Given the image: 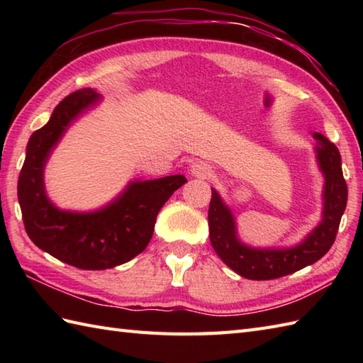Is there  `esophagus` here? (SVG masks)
Masks as SVG:
<instances>
[{
    "instance_id": "obj_1",
    "label": "esophagus",
    "mask_w": 363,
    "mask_h": 363,
    "mask_svg": "<svg viewBox=\"0 0 363 363\" xmlns=\"http://www.w3.org/2000/svg\"><path fill=\"white\" fill-rule=\"evenodd\" d=\"M191 174L199 177V179H207V177H211L213 174V169L209 164H206V162L201 160H196L194 165H191Z\"/></svg>"
}]
</instances>
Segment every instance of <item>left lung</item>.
<instances>
[{
    "instance_id": "1",
    "label": "left lung",
    "mask_w": 363,
    "mask_h": 363,
    "mask_svg": "<svg viewBox=\"0 0 363 363\" xmlns=\"http://www.w3.org/2000/svg\"><path fill=\"white\" fill-rule=\"evenodd\" d=\"M317 138L320 167L325 173V212L323 221L306 240L291 250H251L235 237L230 211L212 189L209 204V237L215 252L235 273L252 281H268L298 272L320 260L334 245L342 215L348 201V187L342 172L338 148L325 135Z\"/></svg>"
}]
</instances>
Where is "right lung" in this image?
<instances>
[{"instance_id": "right-lung-1", "label": "right lung", "mask_w": 363, "mask_h": 363, "mask_svg": "<svg viewBox=\"0 0 363 363\" xmlns=\"http://www.w3.org/2000/svg\"><path fill=\"white\" fill-rule=\"evenodd\" d=\"M96 99L90 89L65 96L50 121L30 135L18 176V203L29 238L52 257L81 269L113 268L140 254L151 240L162 206L187 182L182 174L134 182L99 212L57 211L43 189L46 157L70 121Z\"/></svg>"}]
</instances>
